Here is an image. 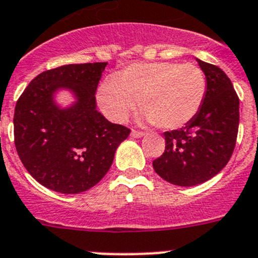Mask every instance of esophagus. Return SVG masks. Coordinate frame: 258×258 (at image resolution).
<instances>
[{
	"instance_id": "esophagus-1",
	"label": "esophagus",
	"mask_w": 258,
	"mask_h": 258,
	"mask_svg": "<svg viewBox=\"0 0 258 258\" xmlns=\"http://www.w3.org/2000/svg\"><path fill=\"white\" fill-rule=\"evenodd\" d=\"M131 136L132 138H143V136H144V132L138 131V130H132Z\"/></svg>"
}]
</instances>
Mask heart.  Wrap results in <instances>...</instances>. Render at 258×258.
I'll return each mask as SVG.
<instances>
[{
    "label": "heart",
    "mask_w": 258,
    "mask_h": 258,
    "mask_svg": "<svg viewBox=\"0 0 258 258\" xmlns=\"http://www.w3.org/2000/svg\"><path fill=\"white\" fill-rule=\"evenodd\" d=\"M208 83L200 67L174 61L135 63L106 80L97 101L106 116L123 122L136 106L144 119L163 130L185 126L200 111Z\"/></svg>",
    "instance_id": "1"
}]
</instances>
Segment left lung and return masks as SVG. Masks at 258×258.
Wrapping results in <instances>:
<instances>
[{
  "label": "left lung",
  "mask_w": 258,
  "mask_h": 258,
  "mask_svg": "<svg viewBox=\"0 0 258 258\" xmlns=\"http://www.w3.org/2000/svg\"><path fill=\"white\" fill-rule=\"evenodd\" d=\"M207 78L200 111L185 127L163 132L165 151L154 171L171 184L191 187L207 182L227 165L236 144L239 97L218 66L197 59Z\"/></svg>",
  "instance_id": "1"
}]
</instances>
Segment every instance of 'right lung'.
<instances>
[{
	"instance_id": "obj_1",
	"label": "right lung",
	"mask_w": 258,
	"mask_h": 258,
	"mask_svg": "<svg viewBox=\"0 0 258 258\" xmlns=\"http://www.w3.org/2000/svg\"><path fill=\"white\" fill-rule=\"evenodd\" d=\"M107 62L64 64L37 75L18 98L14 143L31 175L61 194H80L97 184L131 130L111 123L96 109L95 93ZM74 92L77 102L61 109L52 96Z\"/></svg>"
}]
</instances>
